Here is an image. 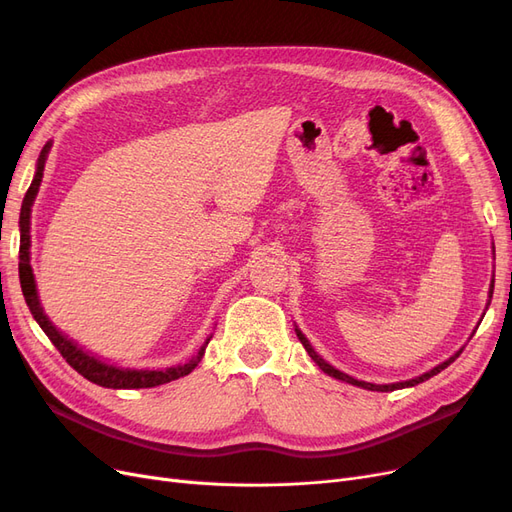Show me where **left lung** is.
Segmentation results:
<instances>
[{
    "mask_svg": "<svg viewBox=\"0 0 512 512\" xmlns=\"http://www.w3.org/2000/svg\"><path fill=\"white\" fill-rule=\"evenodd\" d=\"M493 294V280H491V290H489V297ZM297 331V337H299V342L303 344V348L307 350V354L312 356L314 359V363L324 371V374H329V376H333V378H337V380H344V382H348V384H354V386H361V389H367V391H380V393H389V391H397V389H408V386H416V384H421V382H425V380H429V378H433L436 374H440V371L444 369V367H448L451 365L457 356L461 354V350L459 352H455L451 359H446L444 363H440L438 367H433L431 371H427V374H423V376H418V378H412V380H406V382H395V384H371V382H363V380H354L352 376H348V374H344V371H339V369H335L333 365H329L327 361L322 359V356H318V352L312 348V344L307 342V337L299 331V329H294Z\"/></svg>",
    "mask_w": 512,
    "mask_h": 512,
    "instance_id": "left-lung-1",
    "label": "left lung"
}]
</instances>
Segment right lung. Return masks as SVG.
<instances>
[{"instance_id":"1","label":"right lung","mask_w":512,"mask_h":512,"mask_svg":"<svg viewBox=\"0 0 512 512\" xmlns=\"http://www.w3.org/2000/svg\"><path fill=\"white\" fill-rule=\"evenodd\" d=\"M49 151H51V143H46L44 149L40 151L34 181H32V185H29V190L23 198L21 220H19V226H21L19 277H21V290H23V297H25L29 312H32L34 320L40 324V329L46 333V337L51 339L53 346L59 350V354L64 356L66 363L72 369L79 371L83 378H87L89 382H94L98 386H106V389H151V386H160V384H166L170 380L188 376L190 371L200 363V359H203L205 348H207L211 337L203 344V348L198 350V354L192 356V359L185 365L168 367V369H123V367L102 363L100 359H96V356L87 354L83 348L76 346L72 339H68L64 333L57 331L53 327V322L46 318V314L42 312L36 282H34V273H32V265H29V245H32V241H29V239H32V237H29V218H32V205H34V198H36L38 188H40L42 173H44V162H46V156H49Z\"/></svg>"}]
</instances>
